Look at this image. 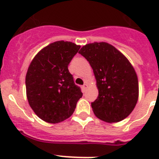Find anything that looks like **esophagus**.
<instances>
[{"label": "esophagus", "mask_w": 159, "mask_h": 159, "mask_svg": "<svg viewBox=\"0 0 159 159\" xmlns=\"http://www.w3.org/2000/svg\"><path fill=\"white\" fill-rule=\"evenodd\" d=\"M83 88H84V91H86L87 88H88V84H87V83H85V84H84V86H83Z\"/></svg>", "instance_id": "obj_1"}]
</instances>
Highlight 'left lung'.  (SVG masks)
<instances>
[{
  "label": "left lung",
  "mask_w": 159,
  "mask_h": 159,
  "mask_svg": "<svg viewBox=\"0 0 159 159\" xmlns=\"http://www.w3.org/2000/svg\"><path fill=\"white\" fill-rule=\"evenodd\" d=\"M93 69L99 91L92 107L97 118L118 123L134 110L139 99V80L134 67L110 43L94 42L79 52Z\"/></svg>",
  "instance_id": "1"
}]
</instances>
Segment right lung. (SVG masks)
<instances>
[{"label":"right lung","mask_w":159,"mask_h":159,"mask_svg":"<svg viewBox=\"0 0 159 159\" xmlns=\"http://www.w3.org/2000/svg\"><path fill=\"white\" fill-rule=\"evenodd\" d=\"M80 46L56 41L42 48L29 64L25 77L26 95L33 111L48 123L68 119L82 97L67 66Z\"/></svg>","instance_id":"1"}]
</instances>
